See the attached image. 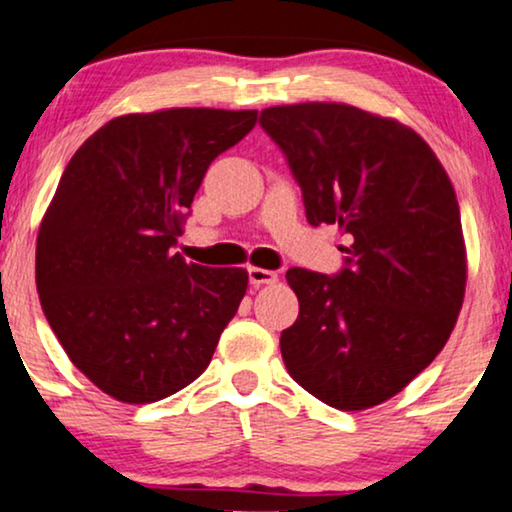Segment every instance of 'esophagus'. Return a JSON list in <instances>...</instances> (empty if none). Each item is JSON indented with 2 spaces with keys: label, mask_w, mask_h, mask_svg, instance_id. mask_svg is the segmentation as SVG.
Wrapping results in <instances>:
<instances>
[{
  "label": "esophagus",
  "mask_w": 512,
  "mask_h": 512,
  "mask_svg": "<svg viewBox=\"0 0 512 512\" xmlns=\"http://www.w3.org/2000/svg\"><path fill=\"white\" fill-rule=\"evenodd\" d=\"M248 276H250V285H255V288H260V285H271L278 281L276 271L262 269V267H250Z\"/></svg>",
  "instance_id": "34e87169"
}]
</instances>
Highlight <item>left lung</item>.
I'll use <instances>...</instances> for the list:
<instances>
[{"label": "left lung", "instance_id": "8db88e82", "mask_svg": "<svg viewBox=\"0 0 512 512\" xmlns=\"http://www.w3.org/2000/svg\"><path fill=\"white\" fill-rule=\"evenodd\" d=\"M260 124L288 156L309 224L349 241L339 276L285 274L299 316L283 363L337 410L386 403L442 351L466 295L452 180L417 131L346 102L267 107Z\"/></svg>", "mask_w": 512, "mask_h": 512}]
</instances>
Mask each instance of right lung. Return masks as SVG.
<instances>
[{
  "label": "right lung",
  "mask_w": 512,
  "mask_h": 512,
  "mask_svg": "<svg viewBox=\"0 0 512 512\" xmlns=\"http://www.w3.org/2000/svg\"><path fill=\"white\" fill-rule=\"evenodd\" d=\"M257 109L170 107L107 121L67 163L37 234L44 316L77 370L128 405L206 370L248 290L245 269L173 252L217 154Z\"/></svg>",
  "instance_id": "right-lung-1"
}]
</instances>
